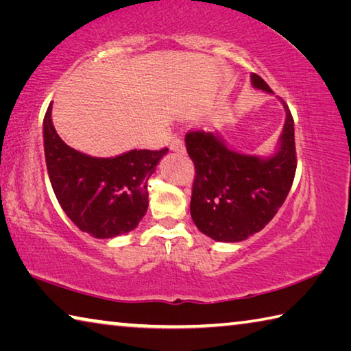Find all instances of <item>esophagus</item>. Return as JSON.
Masks as SVG:
<instances>
[{"label": "esophagus", "instance_id": "esophagus-1", "mask_svg": "<svg viewBox=\"0 0 351 351\" xmlns=\"http://www.w3.org/2000/svg\"><path fill=\"white\" fill-rule=\"evenodd\" d=\"M170 148L176 153H184L186 152V147H184V142L180 138H171L170 141Z\"/></svg>", "mask_w": 351, "mask_h": 351}]
</instances>
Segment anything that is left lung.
<instances>
[{
	"label": "left lung",
	"instance_id": "8db88e82",
	"mask_svg": "<svg viewBox=\"0 0 351 351\" xmlns=\"http://www.w3.org/2000/svg\"><path fill=\"white\" fill-rule=\"evenodd\" d=\"M252 85L272 93L260 75ZM280 148L268 159L237 153L215 133L195 130L186 134V148L195 165L190 215L204 235L237 243L260 232L287 199L293 186L297 156L294 119L287 104Z\"/></svg>",
	"mask_w": 351,
	"mask_h": 351
}]
</instances>
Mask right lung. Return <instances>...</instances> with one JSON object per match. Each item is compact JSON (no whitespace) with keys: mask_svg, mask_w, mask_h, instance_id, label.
<instances>
[{"mask_svg":"<svg viewBox=\"0 0 351 351\" xmlns=\"http://www.w3.org/2000/svg\"><path fill=\"white\" fill-rule=\"evenodd\" d=\"M47 175L58 204L82 232L112 239L133 230L147 213L148 178L169 148L91 158L64 144L51 119L43 121Z\"/></svg>","mask_w":351,"mask_h":351,"instance_id":"obj_1","label":"right lung"}]
</instances>
